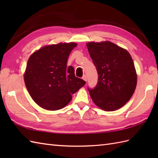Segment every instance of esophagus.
Listing matches in <instances>:
<instances>
[{"label":"esophagus","instance_id":"esophagus-1","mask_svg":"<svg viewBox=\"0 0 158 158\" xmlns=\"http://www.w3.org/2000/svg\"><path fill=\"white\" fill-rule=\"evenodd\" d=\"M82 79L84 80V81H87V76L85 75H84L83 76V77H82Z\"/></svg>","mask_w":158,"mask_h":158}]
</instances>
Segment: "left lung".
I'll return each instance as SVG.
<instances>
[{"instance_id": "8db88e82", "label": "left lung", "mask_w": 158, "mask_h": 158, "mask_svg": "<svg viewBox=\"0 0 158 158\" xmlns=\"http://www.w3.org/2000/svg\"><path fill=\"white\" fill-rule=\"evenodd\" d=\"M98 73L95 88H88L96 105L106 111L122 107L133 95L137 76L130 53L109 41L87 43Z\"/></svg>"}]
</instances>
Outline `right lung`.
<instances>
[{"label":"right lung","mask_w":158,"mask_h":158,"mask_svg":"<svg viewBox=\"0 0 158 158\" xmlns=\"http://www.w3.org/2000/svg\"><path fill=\"white\" fill-rule=\"evenodd\" d=\"M75 43L45 46L30 57L24 74V82L33 100L42 108L56 110L70 102L72 94L85 84L75 75L67 60Z\"/></svg>","instance_id":"right-lung-1"}]
</instances>
